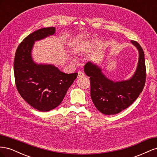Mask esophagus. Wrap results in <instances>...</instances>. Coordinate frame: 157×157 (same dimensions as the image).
I'll list each match as a JSON object with an SVG mask.
<instances>
[{
  "instance_id": "34e87169",
  "label": "esophagus",
  "mask_w": 157,
  "mask_h": 157,
  "mask_svg": "<svg viewBox=\"0 0 157 157\" xmlns=\"http://www.w3.org/2000/svg\"><path fill=\"white\" fill-rule=\"evenodd\" d=\"M84 76H85V75L84 74V73L82 72V71H78V78L84 77Z\"/></svg>"
}]
</instances>
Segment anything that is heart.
Wrapping results in <instances>:
<instances>
[{"instance_id":"b5f03b06","label":"heart","mask_w":157,"mask_h":157,"mask_svg":"<svg viewBox=\"0 0 157 157\" xmlns=\"http://www.w3.org/2000/svg\"><path fill=\"white\" fill-rule=\"evenodd\" d=\"M83 50H84L83 45L82 46H79L77 47V48H76L75 49V54L78 55L80 53H81V52L83 51Z\"/></svg>"}]
</instances>
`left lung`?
Returning <instances> with one entry per match:
<instances>
[{"instance_id":"8db88e82","label":"left lung","mask_w":157,"mask_h":157,"mask_svg":"<svg viewBox=\"0 0 157 157\" xmlns=\"http://www.w3.org/2000/svg\"><path fill=\"white\" fill-rule=\"evenodd\" d=\"M138 50L137 66L132 77L122 81H113L102 72L101 67L89 61L84 71L90 80V95L95 107L104 115H115L135 101L143 90L146 80L144 52L137 42L131 40Z\"/></svg>"}]
</instances>
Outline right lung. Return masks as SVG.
I'll use <instances>...</instances> for the list:
<instances>
[{
  "label": "right lung",
  "mask_w": 157,
  "mask_h": 157,
  "mask_svg": "<svg viewBox=\"0 0 157 157\" xmlns=\"http://www.w3.org/2000/svg\"><path fill=\"white\" fill-rule=\"evenodd\" d=\"M55 27L42 28L25 37L18 46L13 72L18 92L29 105L42 112L49 111L63 101L78 73H64L52 64L36 63L32 57L35 42L55 35Z\"/></svg>",
  "instance_id": "obj_1"
}]
</instances>
